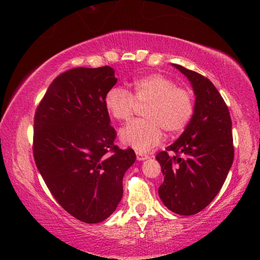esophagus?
I'll return each instance as SVG.
<instances>
[{"instance_id":"34e87169","label":"esophagus","mask_w":260,"mask_h":260,"mask_svg":"<svg viewBox=\"0 0 260 260\" xmlns=\"http://www.w3.org/2000/svg\"><path fill=\"white\" fill-rule=\"evenodd\" d=\"M137 158L139 160H145L148 158V155L146 154H140V152H137Z\"/></svg>"}]
</instances>
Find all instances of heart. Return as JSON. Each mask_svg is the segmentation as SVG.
Segmentation results:
<instances>
[{
    "mask_svg": "<svg viewBox=\"0 0 260 260\" xmlns=\"http://www.w3.org/2000/svg\"><path fill=\"white\" fill-rule=\"evenodd\" d=\"M145 104L146 119L132 121L120 131L121 141L138 151L157 146L163 138V129L170 134L183 131L194 112L192 92L157 73L135 78L132 82V92L113 86L104 100L110 117L120 122L128 121L138 105Z\"/></svg>",
    "mask_w": 260,
    "mask_h": 260,
    "instance_id": "obj_1",
    "label": "heart"
}]
</instances>
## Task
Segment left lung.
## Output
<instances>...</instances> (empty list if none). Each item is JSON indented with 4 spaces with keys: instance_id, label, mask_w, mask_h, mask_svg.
<instances>
[{
    "instance_id": "obj_1",
    "label": "left lung",
    "mask_w": 260,
    "mask_h": 260,
    "mask_svg": "<svg viewBox=\"0 0 260 260\" xmlns=\"http://www.w3.org/2000/svg\"><path fill=\"white\" fill-rule=\"evenodd\" d=\"M196 93L194 113L175 143L159 151L164 180L160 200L179 215H193L212 203L234 160L232 118L223 98L201 74L175 64Z\"/></svg>"
}]
</instances>
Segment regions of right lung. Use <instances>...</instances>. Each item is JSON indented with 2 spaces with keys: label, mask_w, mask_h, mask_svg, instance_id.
I'll return each mask as SVG.
<instances>
[{
  "label": "right lung",
  "mask_w": 260,
  "mask_h": 260,
  "mask_svg": "<svg viewBox=\"0 0 260 260\" xmlns=\"http://www.w3.org/2000/svg\"><path fill=\"white\" fill-rule=\"evenodd\" d=\"M113 68L77 67L60 74L36 109L34 157L49 192L66 212L98 223L122 198V177L135 162L132 148L114 145L105 94Z\"/></svg>",
  "instance_id": "1"
}]
</instances>
